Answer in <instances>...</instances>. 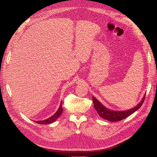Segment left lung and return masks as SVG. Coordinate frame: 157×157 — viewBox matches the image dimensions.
Masks as SVG:
<instances>
[{"instance_id": "obj_1", "label": "left lung", "mask_w": 157, "mask_h": 157, "mask_svg": "<svg viewBox=\"0 0 157 157\" xmlns=\"http://www.w3.org/2000/svg\"><path fill=\"white\" fill-rule=\"evenodd\" d=\"M145 96L142 99L141 101L137 105L136 107L130 109V110L124 111H113L111 110H108L107 108L104 107L102 104L99 102L98 100L95 98L94 96L92 97V100L94 102V108L98 111L99 115L101 118L106 119L109 121L112 122H117L120 121L122 119H124L125 118L128 117L136 111L137 109H140L141 106L143 105L144 102Z\"/></svg>"}]
</instances>
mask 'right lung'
I'll return each mask as SVG.
<instances>
[{
    "mask_svg": "<svg viewBox=\"0 0 157 157\" xmlns=\"http://www.w3.org/2000/svg\"><path fill=\"white\" fill-rule=\"evenodd\" d=\"M63 112V108H62V104H60V106L58 109V110L57 111V112L54 114L53 116H52L51 117H50L49 118L44 121H36V123L38 124H51V123L54 122L57 118H58L60 115H61V113Z\"/></svg>",
    "mask_w": 157,
    "mask_h": 157,
    "instance_id": "right-lung-1",
    "label": "right lung"
}]
</instances>
